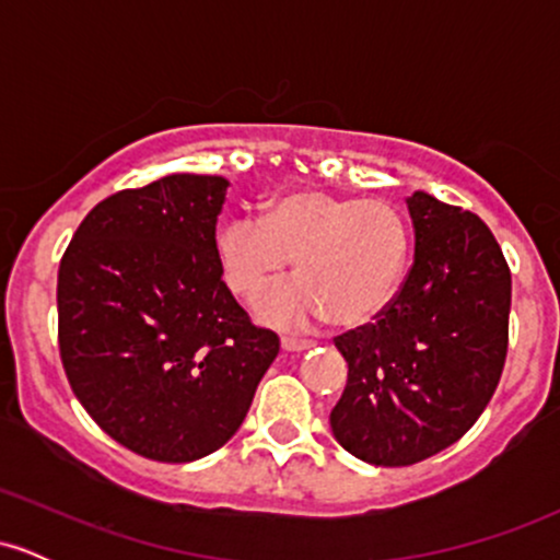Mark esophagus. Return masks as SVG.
I'll use <instances>...</instances> for the list:
<instances>
[{
    "label": "esophagus",
    "mask_w": 560,
    "mask_h": 560,
    "mask_svg": "<svg viewBox=\"0 0 560 560\" xmlns=\"http://www.w3.org/2000/svg\"><path fill=\"white\" fill-rule=\"evenodd\" d=\"M311 342H305V339H281V350L284 352H305L311 350Z\"/></svg>",
    "instance_id": "esophagus-1"
}]
</instances>
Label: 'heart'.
I'll return each mask as SVG.
<instances>
[{
	"instance_id": "b5f03b06",
	"label": "heart",
	"mask_w": 560,
	"mask_h": 560,
	"mask_svg": "<svg viewBox=\"0 0 560 560\" xmlns=\"http://www.w3.org/2000/svg\"><path fill=\"white\" fill-rule=\"evenodd\" d=\"M410 223L387 199H358L324 189L273 197L260 218L234 215L215 231L223 281L255 298L287 271L298 279L268 289L255 318L279 331H307L334 320L363 326L400 292L410 262Z\"/></svg>"
}]
</instances>
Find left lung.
Instances as JSON below:
<instances>
[{
  "label": "left lung",
  "instance_id": "left-lung-1",
  "mask_svg": "<svg viewBox=\"0 0 560 560\" xmlns=\"http://www.w3.org/2000/svg\"><path fill=\"white\" fill-rule=\"evenodd\" d=\"M413 268L374 324L337 337L347 387L329 423L347 453L410 466L458 442L490 402L508 350L511 271L479 215L413 191Z\"/></svg>",
  "mask_w": 560,
  "mask_h": 560
}]
</instances>
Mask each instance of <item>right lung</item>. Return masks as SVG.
Returning <instances> with one entry per match:
<instances>
[{"mask_svg":"<svg viewBox=\"0 0 560 560\" xmlns=\"http://www.w3.org/2000/svg\"><path fill=\"white\" fill-rule=\"evenodd\" d=\"M226 189L223 176L168 173L102 199L57 273L75 397L115 442L163 464L226 445L279 355L215 262Z\"/></svg>","mask_w":560,"mask_h":560,"instance_id":"right-lung-1","label":"right lung"}]
</instances>
